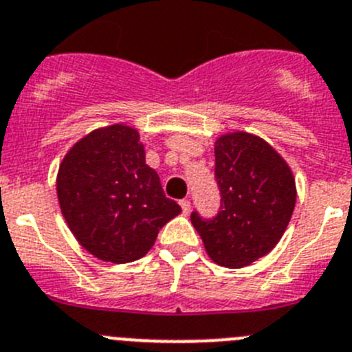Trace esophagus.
Wrapping results in <instances>:
<instances>
[{
	"label": "esophagus",
	"instance_id": "34e87169",
	"mask_svg": "<svg viewBox=\"0 0 352 352\" xmlns=\"http://www.w3.org/2000/svg\"><path fill=\"white\" fill-rule=\"evenodd\" d=\"M180 207H182L184 214H189L191 212V201L189 199H180Z\"/></svg>",
	"mask_w": 352,
	"mask_h": 352
}]
</instances>
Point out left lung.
<instances>
[{
	"label": "left lung",
	"instance_id": "left-lung-1",
	"mask_svg": "<svg viewBox=\"0 0 352 352\" xmlns=\"http://www.w3.org/2000/svg\"><path fill=\"white\" fill-rule=\"evenodd\" d=\"M217 215L198 212L191 223L212 261L242 268L277 245L294 210L296 188L286 161L251 133H230L215 142Z\"/></svg>",
	"mask_w": 352,
	"mask_h": 352
}]
</instances>
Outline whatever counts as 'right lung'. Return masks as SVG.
<instances>
[{
  "mask_svg": "<svg viewBox=\"0 0 352 352\" xmlns=\"http://www.w3.org/2000/svg\"><path fill=\"white\" fill-rule=\"evenodd\" d=\"M58 198L80 245L110 263L147 254L161 228L182 210L145 164L137 129L122 124L96 129L69 148L59 166Z\"/></svg>",
  "mask_w": 352,
  "mask_h": 352,
  "instance_id": "1",
  "label": "right lung"
}]
</instances>
